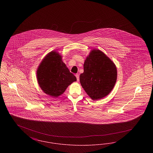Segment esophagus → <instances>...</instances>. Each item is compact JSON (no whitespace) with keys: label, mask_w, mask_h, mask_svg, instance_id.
<instances>
[{"label":"esophagus","mask_w":153,"mask_h":153,"mask_svg":"<svg viewBox=\"0 0 153 153\" xmlns=\"http://www.w3.org/2000/svg\"><path fill=\"white\" fill-rule=\"evenodd\" d=\"M75 76H76V78H77V81L79 82V80H79V75L78 74H76Z\"/></svg>","instance_id":"esophagus-1"}]
</instances>
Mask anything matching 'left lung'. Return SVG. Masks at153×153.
Masks as SVG:
<instances>
[{
  "label": "left lung",
  "instance_id": "8db88e82",
  "mask_svg": "<svg viewBox=\"0 0 153 153\" xmlns=\"http://www.w3.org/2000/svg\"><path fill=\"white\" fill-rule=\"evenodd\" d=\"M117 80L115 64L103 52L94 49L89 53L80 76L82 87L93 100L105 97L114 87Z\"/></svg>",
  "mask_w": 153,
  "mask_h": 153
}]
</instances>
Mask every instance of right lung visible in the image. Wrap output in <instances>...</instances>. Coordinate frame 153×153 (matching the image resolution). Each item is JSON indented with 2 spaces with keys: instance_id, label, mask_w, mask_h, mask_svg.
<instances>
[{
  "instance_id": "1",
  "label": "right lung",
  "mask_w": 153,
  "mask_h": 153,
  "mask_svg": "<svg viewBox=\"0 0 153 153\" xmlns=\"http://www.w3.org/2000/svg\"><path fill=\"white\" fill-rule=\"evenodd\" d=\"M36 78L41 89L53 97L63 94L68 87L77 80L56 51L50 52L42 59L36 71Z\"/></svg>"
}]
</instances>
